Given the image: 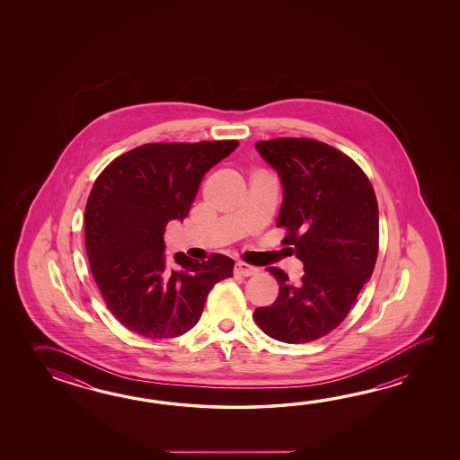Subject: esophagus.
Wrapping results in <instances>:
<instances>
[{
  "label": "esophagus",
  "mask_w": 460,
  "mask_h": 460,
  "mask_svg": "<svg viewBox=\"0 0 460 460\" xmlns=\"http://www.w3.org/2000/svg\"><path fill=\"white\" fill-rule=\"evenodd\" d=\"M258 271H260L258 268H254L252 264L243 263V261H238L234 264V274H238V276H253Z\"/></svg>",
  "instance_id": "34e87169"
}]
</instances>
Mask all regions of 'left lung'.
<instances>
[{
	"label": "left lung",
	"instance_id": "8db88e82",
	"mask_svg": "<svg viewBox=\"0 0 460 460\" xmlns=\"http://www.w3.org/2000/svg\"><path fill=\"white\" fill-rule=\"evenodd\" d=\"M254 147L281 177L276 226L304 263L299 283L268 268L279 294L254 309V323L279 342H313L342 323L372 276L380 242L376 196L362 167L323 141L276 137Z\"/></svg>",
	"mask_w": 460,
	"mask_h": 460
}]
</instances>
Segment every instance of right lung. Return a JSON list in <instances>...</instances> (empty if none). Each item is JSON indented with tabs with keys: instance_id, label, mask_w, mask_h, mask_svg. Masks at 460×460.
Listing matches in <instances>:
<instances>
[{
	"instance_id": "1",
	"label": "right lung",
	"mask_w": 460,
	"mask_h": 460,
	"mask_svg": "<svg viewBox=\"0 0 460 460\" xmlns=\"http://www.w3.org/2000/svg\"><path fill=\"white\" fill-rule=\"evenodd\" d=\"M238 146L236 139L147 143L108 164L85 206L88 263L110 313L131 332L174 339L200 319L207 296L234 276V260L199 263L164 253L169 220H184L202 179Z\"/></svg>"
}]
</instances>
